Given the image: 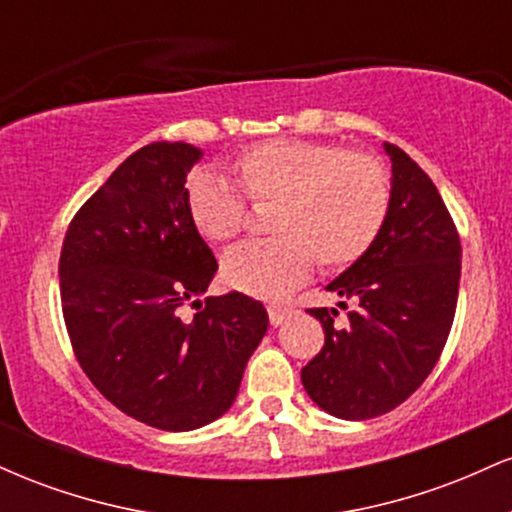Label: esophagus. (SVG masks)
Returning <instances> with one entry per match:
<instances>
[{
	"mask_svg": "<svg viewBox=\"0 0 512 512\" xmlns=\"http://www.w3.org/2000/svg\"><path fill=\"white\" fill-rule=\"evenodd\" d=\"M267 313H269V322H272L274 327H279V325H284V322L291 317V308H286V305L272 303V305H267Z\"/></svg>",
	"mask_w": 512,
	"mask_h": 512,
	"instance_id": "esophagus-1",
	"label": "esophagus"
}]
</instances>
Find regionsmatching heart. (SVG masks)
<instances>
[{
	"instance_id": "b5f03b06",
	"label": "heart",
	"mask_w": 512,
	"mask_h": 512,
	"mask_svg": "<svg viewBox=\"0 0 512 512\" xmlns=\"http://www.w3.org/2000/svg\"><path fill=\"white\" fill-rule=\"evenodd\" d=\"M233 180L255 204H269L267 231L274 238L226 252L221 276L250 296H276L313 269H344L370 250L390 214V180L373 156L342 146L269 139L228 163ZM219 175L197 170L187 178L185 202L192 226L209 243L240 233L245 202Z\"/></svg>"
}]
</instances>
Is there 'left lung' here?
Here are the masks:
<instances>
[{
  "label": "left lung",
  "instance_id": "1",
  "mask_svg": "<svg viewBox=\"0 0 512 512\" xmlns=\"http://www.w3.org/2000/svg\"><path fill=\"white\" fill-rule=\"evenodd\" d=\"M390 214L361 260L327 284L354 303L344 325L337 308L308 310L325 346L301 370L305 392L327 414L363 421L387 414L416 392L438 363L460 291L462 245L436 185L395 144Z\"/></svg>",
  "mask_w": 512,
  "mask_h": 512
}]
</instances>
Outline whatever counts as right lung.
<instances>
[{
	"mask_svg": "<svg viewBox=\"0 0 512 512\" xmlns=\"http://www.w3.org/2000/svg\"><path fill=\"white\" fill-rule=\"evenodd\" d=\"M199 158L185 142L134 151L76 211L60 255L76 361L108 402L161 431L226 414L269 327L245 293L197 298L219 269L187 214L185 182ZM187 300L198 308L192 321L179 317Z\"/></svg>",
	"mask_w": 512,
	"mask_h": 512,
	"instance_id": "right-lung-1",
	"label": "right lung"
}]
</instances>
